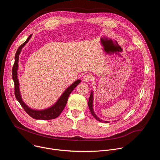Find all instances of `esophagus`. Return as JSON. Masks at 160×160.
<instances>
[{"label":"esophagus","instance_id":"obj_1","mask_svg":"<svg viewBox=\"0 0 160 160\" xmlns=\"http://www.w3.org/2000/svg\"><path fill=\"white\" fill-rule=\"evenodd\" d=\"M92 78V75H90V74H87V75H85L83 77V81L85 82H89Z\"/></svg>","mask_w":160,"mask_h":160}]
</instances>
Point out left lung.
I'll list each match as a JSON object with an SVG mask.
<instances>
[{"instance_id":"left-lung-1","label":"left lung","mask_w":160,"mask_h":160,"mask_svg":"<svg viewBox=\"0 0 160 160\" xmlns=\"http://www.w3.org/2000/svg\"><path fill=\"white\" fill-rule=\"evenodd\" d=\"M88 108H89V109H90V111L91 114H92V116H93L98 121H99V122H100L108 123V122H107V121H103V120H101L99 117H98L97 115L95 114L94 111V109H93V92H92V91H91V93H90V98H89L88 102Z\"/></svg>"}]
</instances>
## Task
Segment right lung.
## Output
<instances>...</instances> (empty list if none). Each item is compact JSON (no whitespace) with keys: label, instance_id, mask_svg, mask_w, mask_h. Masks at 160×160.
<instances>
[{"label":"right lung","instance_id":"add662e5","mask_svg":"<svg viewBox=\"0 0 160 160\" xmlns=\"http://www.w3.org/2000/svg\"><path fill=\"white\" fill-rule=\"evenodd\" d=\"M32 35H30L27 40L21 44L19 48L18 49L15 57H14V63L12 69V79L14 82V94L16 99L19 102L21 106L23 108L25 111L27 112V114L36 120H48L54 119L58 117L61 112L63 111L64 107L68 101V97H69L71 92L73 90V89L80 83V80H77L73 83H72L70 87H68L62 94L61 96L59 99L57 101V102L51 107L47 108L43 110H35L29 108L24 102L22 100L20 92H19V81L18 79V73L17 70L18 69V60H19V55L21 51L22 48L25 46V45L29 41Z\"/></svg>","mask_w":160,"mask_h":160}]
</instances>
